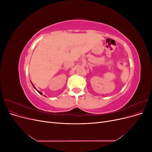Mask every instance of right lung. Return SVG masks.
Listing matches in <instances>:
<instances>
[{
  "instance_id": "obj_1",
  "label": "right lung",
  "mask_w": 152,
  "mask_h": 152,
  "mask_svg": "<svg viewBox=\"0 0 152 152\" xmlns=\"http://www.w3.org/2000/svg\"><path fill=\"white\" fill-rule=\"evenodd\" d=\"M32 85H33V84H32ZM34 88H35V87H34ZM36 90H37V89H36ZM37 92H38V93H39V94H42V93H41V92H40V91H38V90H37Z\"/></svg>"
}]
</instances>
